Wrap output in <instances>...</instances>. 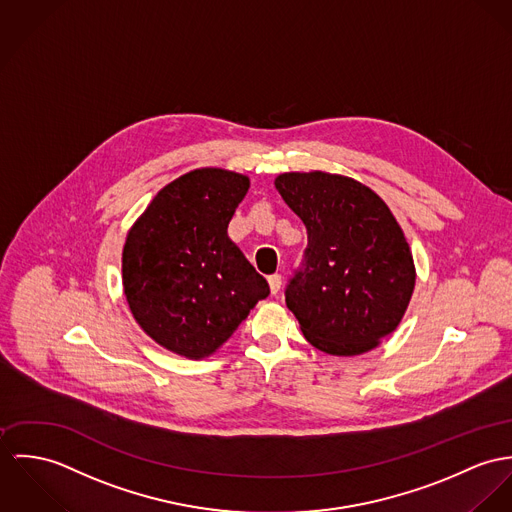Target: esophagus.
Wrapping results in <instances>:
<instances>
[{"instance_id": "esophagus-1", "label": "esophagus", "mask_w": 512, "mask_h": 512, "mask_svg": "<svg viewBox=\"0 0 512 512\" xmlns=\"http://www.w3.org/2000/svg\"><path fill=\"white\" fill-rule=\"evenodd\" d=\"M281 284H283V277H281V275H273V277H269V286H271V292H273V294H279Z\"/></svg>"}]
</instances>
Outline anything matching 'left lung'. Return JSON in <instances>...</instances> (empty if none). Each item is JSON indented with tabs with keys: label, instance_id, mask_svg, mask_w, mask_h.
I'll list each match as a JSON object with an SVG mask.
<instances>
[{
	"label": "left lung",
	"instance_id": "left-lung-1",
	"mask_svg": "<svg viewBox=\"0 0 512 512\" xmlns=\"http://www.w3.org/2000/svg\"><path fill=\"white\" fill-rule=\"evenodd\" d=\"M275 188L304 222V269L286 306L316 349L351 357L397 330L414 292L412 251L385 200L355 178L283 172Z\"/></svg>",
	"mask_w": 512,
	"mask_h": 512
}]
</instances>
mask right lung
<instances>
[{
    "label": "right lung",
    "instance_id": "1",
    "mask_svg": "<svg viewBox=\"0 0 512 512\" xmlns=\"http://www.w3.org/2000/svg\"><path fill=\"white\" fill-rule=\"evenodd\" d=\"M249 176L196 169L157 192L127 231L121 253L125 300L141 330L176 355L220 349L269 284L229 239Z\"/></svg>",
    "mask_w": 512,
    "mask_h": 512
}]
</instances>
